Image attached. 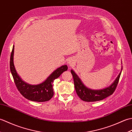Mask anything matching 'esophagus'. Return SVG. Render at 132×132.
<instances>
[{
  "instance_id": "1",
  "label": "esophagus",
  "mask_w": 132,
  "mask_h": 132,
  "mask_svg": "<svg viewBox=\"0 0 132 132\" xmlns=\"http://www.w3.org/2000/svg\"><path fill=\"white\" fill-rule=\"evenodd\" d=\"M74 63L75 62H74V60L73 58H70L69 60H68V64H69L70 66H73V64H74Z\"/></svg>"
}]
</instances>
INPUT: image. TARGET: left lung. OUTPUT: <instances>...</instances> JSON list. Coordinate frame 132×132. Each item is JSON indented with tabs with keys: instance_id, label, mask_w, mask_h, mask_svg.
<instances>
[{
	"instance_id": "obj_1",
	"label": "left lung",
	"mask_w": 132,
	"mask_h": 132,
	"mask_svg": "<svg viewBox=\"0 0 132 132\" xmlns=\"http://www.w3.org/2000/svg\"><path fill=\"white\" fill-rule=\"evenodd\" d=\"M122 69V66L121 68V71H120L116 79L110 86L100 89H92L87 87L83 83L80 78L75 73V71L71 70V72L72 77H73L75 89L78 96L83 101L87 102L102 100L110 96L113 93L116 88L120 79V75L121 73Z\"/></svg>"
}]
</instances>
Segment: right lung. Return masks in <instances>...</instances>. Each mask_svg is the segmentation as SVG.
Listing matches in <instances>:
<instances>
[{
    "mask_svg": "<svg viewBox=\"0 0 132 132\" xmlns=\"http://www.w3.org/2000/svg\"><path fill=\"white\" fill-rule=\"evenodd\" d=\"M14 45L10 57V70L17 88L20 94L26 99L37 102L48 101L54 95L53 83L64 71L68 70V66L63 65L53 71L47 79L38 85H30L25 82L17 73L13 63Z\"/></svg>",
    "mask_w": 132,
    "mask_h": 132,
    "instance_id": "right-lung-1",
    "label": "right lung"
}]
</instances>
